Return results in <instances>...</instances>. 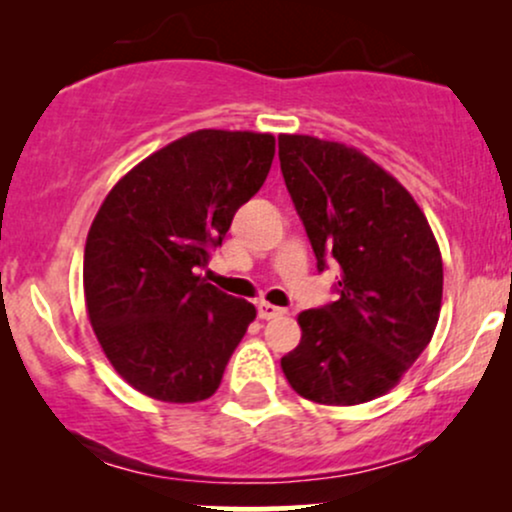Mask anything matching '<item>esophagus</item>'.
Returning <instances> with one entry per match:
<instances>
[{"mask_svg": "<svg viewBox=\"0 0 512 512\" xmlns=\"http://www.w3.org/2000/svg\"><path fill=\"white\" fill-rule=\"evenodd\" d=\"M284 313H286L284 308H276V305L267 303V301L257 303V315H260L262 320H272V317H279V315H284Z\"/></svg>", "mask_w": 512, "mask_h": 512, "instance_id": "1", "label": "esophagus"}]
</instances>
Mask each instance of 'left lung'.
I'll use <instances>...</instances> for the list:
<instances>
[{"instance_id":"left-lung-1","label":"left lung","mask_w":512,"mask_h":512,"mask_svg":"<svg viewBox=\"0 0 512 512\" xmlns=\"http://www.w3.org/2000/svg\"><path fill=\"white\" fill-rule=\"evenodd\" d=\"M279 161L317 269L330 257L342 269L337 301L298 315L301 344L281 368L310 402H370L431 342L443 301L438 243L414 197L354 146L281 134Z\"/></svg>"}]
</instances>
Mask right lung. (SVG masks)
<instances>
[{
  "mask_svg": "<svg viewBox=\"0 0 512 512\" xmlns=\"http://www.w3.org/2000/svg\"><path fill=\"white\" fill-rule=\"evenodd\" d=\"M272 158V134L199 129L144 158L98 209L86 310L108 361L142 395L187 404L219 390L257 310L199 272Z\"/></svg>",
  "mask_w": 512,
  "mask_h": 512,
  "instance_id": "add662e5",
  "label": "right lung"
}]
</instances>
